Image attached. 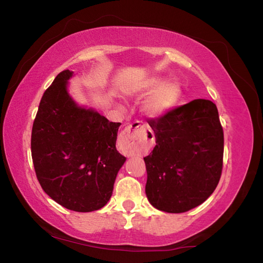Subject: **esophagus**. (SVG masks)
Masks as SVG:
<instances>
[{"label": "esophagus", "mask_w": 263, "mask_h": 263, "mask_svg": "<svg viewBox=\"0 0 263 263\" xmlns=\"http://www.w3.org/2000/svg\"><path fill=\"white\" fill-rule=\"evenodd\" d=\"M153 140V132L149 130L148 126L135 122L124 128L119 144L125 154L141 155L148 153Z\"/></svg>", "instance_id": "1"}]
</instances>
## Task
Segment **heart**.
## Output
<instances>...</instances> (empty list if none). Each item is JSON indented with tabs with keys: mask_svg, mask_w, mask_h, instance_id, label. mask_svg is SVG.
<instances>
[{
	"mask_svg": "<svg viewBox=\"0 0 263 263\" xmlns=\"http://www.w3.org/2000/svg\"><path fill=\"white\" fill-rule=\"evenodd\" d=\"M131 97L147 95L141 103V112L149 119H159L175 108L182 96V87L176 81L163 82L159 75H149L133 81L126 88Z\"/></svg>",
	"mask_w": 263,
	"mask_h": 263,
	"instance_id": "b5f03b06",
	"label": "heart"
}]
</instances>
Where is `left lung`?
Segmentation results:
<instances>
[{
	"instance_id": "obj_1",
	"label": "left lung",
	"mask_w": 263,
	"mask_h": 263,
	"mask_svg": "<svg viewBox=\"0 0 263 263\" xmlns=\"http://www.w3.org/2000/svg\"><path fill=\"white\" fill-rule=\"evenodd\" d=\"M149 126L157 145L144 158L148 202L168 213L189 211L205 202L222 168L224 133L216 104L194 100Z\"/></svg>"
}]
</instances>
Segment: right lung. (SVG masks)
I'll use <instances>...</instances> for the list:
<instances>
[{"instance_id": "1", "label": "right lung", "mask_w": 263, "mask_h": 263, "mask_svg": "<svg viewBox=\"0 0 263 263\" xmlns=\"http://www.w3.org/2000/svg\"><path fill=\"white\" fill-rule=\"evenodd\" d=\"M72 70H64L46 89L31 135L35 175L43 190L68 210L103 208L126 158L116 149L121 123L78 104L68 91Z\"/></svg>"}]
</instances>
